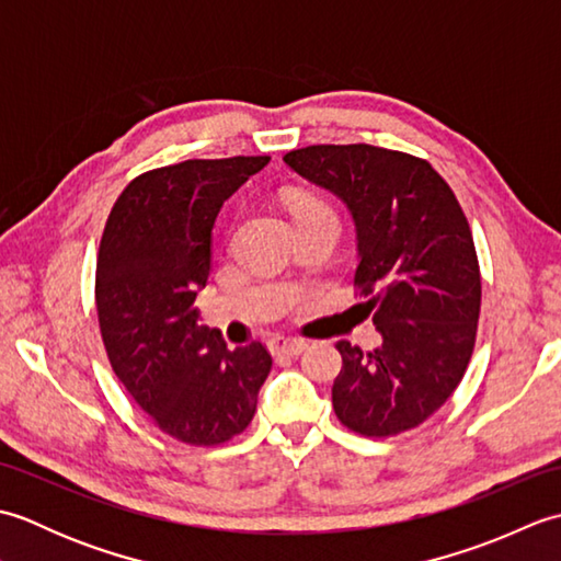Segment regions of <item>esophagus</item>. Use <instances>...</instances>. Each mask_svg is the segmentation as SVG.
Returning <instances> with one entry per match:
<instances>
[{
	"mask_svg": "<svg viewBox=\"0 0 561 561\" xmlns=\"http://www.w3.org/2000/svg\"><path fill=\"white\" fill-rule=\"evenodd\" d=\"M308 347L306 340L299 337H272L270 340V350L272 354H284V356H299Z\"/></svg>",
	"mask_w": 561,
	"mask_h": 561,
	"instance_id": "obj_1",
	"label": "esophagus"
}]
</instances>
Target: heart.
<instances>
[{
    "mask_svg": "<svg viewBox=\"0 0 561 561\" xmlns=\"http://www.w3.org/2000/svg\"><path fill=\"white\" fill-rule=\"evenodd\" d=\"M291 209H294L296 221H306V219H332V221H337L335 211H332L328 202L316 197V195H296Z\"/></svg>",
    "mask_w": 561,
    "mask_h": 561,
    "instance_id": "1",
    "label": "heart"
}]
</instances>
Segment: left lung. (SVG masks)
Here are the masks:
<instances>
[{
	"label": "left lung",
	"mask_w": 561,
	"mask_h": 561,
	"mask_svg": "<svg viewBox=\"0 0 561 561\" xmlns=\"http://www.w3.org/2000/svg\"><path fill=\"white\" fill-rule=\"evenodd\" d=\"M347 205L356 229L354 284L380 347H335L337 420L362 436L420 426L465 376L478 335L482 282L470 224L432 163L371 145H316L284 157Z\"/></svg>",
	"instance_id": "8db88e82"
}]
</instances>
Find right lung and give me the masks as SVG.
I'll list each match as a JSON object with an SVG mask.
<instances>
[{"label":"right lung","instance_id":"1","mask_svg":"<svg viewBox=\"0 0 561 561\" xmlns=\"http://www.w3.org/2000/svg\"><path fill=\"white\" fill-rule=\"evenodd\" d=\"M270 157L190 159L141 173L105 224L96 311L115 376L161 432L193 446L241 434L272 368L262 342L226 347L199 325L217 214Z\"/></svg>","mask_w":561,"mask_h":561}]
</instances>
